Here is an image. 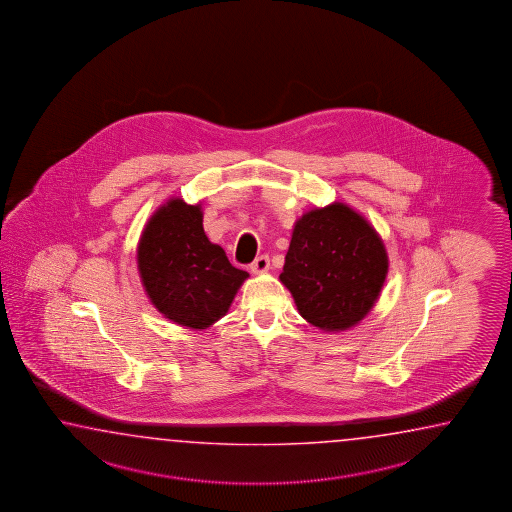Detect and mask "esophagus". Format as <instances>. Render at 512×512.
Instances as JSON below:
<instances>
[{"label": "esophagus", "mask_w": 512, "mask_h": 512, "mask_svg": "<svg viewBox=\"0 0 512 512\" xmlns=\"http://www.w3.org/2000/svg\"><path fill=\"white\" fill-rule=\"evenodd\" d=\"M269 267H271V261H269V256H260V258H256V260L251 263V272L252 274H263V272L269 271Z\"/></svg>", "instance_id": "esophagus-1"}]
</instances>
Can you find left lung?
<instances>
[{
    "instance_id": "8db88e82",
    "label": "left lung",
    "mask_w": 512,
    "mask_h": 512,
    "mask_svg": "<svg viewBox=\"0 0 512 512\" xmlns=\"http://www.w3.org/2000/svg\"><path fill=\"white\" fill-rule=\"evenodd\" d=\"M386 274L379 232L355 208L335 201L296 219L280 282L309 324L340 333L370 313Z\"/></svg>"
}]
</instances>
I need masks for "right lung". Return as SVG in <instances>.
<instances>
[{
	"mask_svg": "<svg viewBox=\"0 0 512 512\" xmlns=\"http://www.w3.org/2000/svg\"><path fill=\"white\" fill-rule=\"evenodd\" d=\"M137 269L155 309L177 326L207 329L227 315L249 272L208 240L201 203L170 197L142 229Z\"/></svg>",
	"mask_w": 512,
	"mask_h": 512,
	"instance_id": "obj_1",
	"label": "right lung"
}]
</instances>
